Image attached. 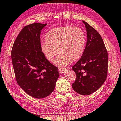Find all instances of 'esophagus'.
<instances>
[{
	"label": "esophagus",
	"instance_id": "esophagus-1",
	"mask_svg": "<svg viewBox=\"0 0 121 121\" xmlns=\"http://www.w3.org/2000/svg\"><path fill=\"white\" fill-rule=\"evenodd\" d=\"M65 71H66V69L60 68H58V72H59L60 74H63V73H64L65 72Z\"/></svg>",
	"mask_w": 121,
	"mask_h": 121
}]
</instances>
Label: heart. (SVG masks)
<instances>
[{
	"label": "heart",
	"instance_id": "obj_1",
	"mask_svg": "<svg viewBox=\"0 0 121 121\" xmlns=\"http://www.w3.org/2000/svg\"><path fill=\"white\" fill-rule=\"evenodd\" d=\"M46 40L41 43L40 50L49 61H54L59 67L67 65L71 60L76 61L82 56L86 44L85 35L81 28L63 26L51 29L46 35Z\"/></svg>",
	"mask_w": 121,
	"mask_h": 121
}]
</instances>
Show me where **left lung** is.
I'll use <instances>...</instances> for the list:
<instances>
[{
	"instance_id": "left-lung-1",
	"label": "left lung",
	"mask_w": 121,
	"mask_h": 121,
	"mask_svg": "<svg viewBox=\"0 0 121 121\" xmlns=\"http://www.w3.org/2000/svg\"><path fill=\"white\" fill-rule=\"evenodd\" d=\"M82 22L87 40L81 58L72 67L77 76L72 88L77 93L88 95L99 88L107 79L108 54L99 33L86 22Z\"/></svg>"
}]
</instances>
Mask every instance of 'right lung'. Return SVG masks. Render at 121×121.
<instances>
[{
  "label": "right lung",
  "mask_w": 121,
  "mask_h": 121,
  "mask_svg": "<svg viewBox=\"0 0 121 121\" xmlns=\"http://www.w3.org/2000/svg\"><path fill=\"white\" fill-rule=\"evenodd\" d=\"M47 24L35 23L25 26L18 35L12 51L16 80L20 87L36 98L48 96L59 78L58 68L40 50V34Z\"/></svg>",
  "instance_id": "obj_1"
}]
</instances>
